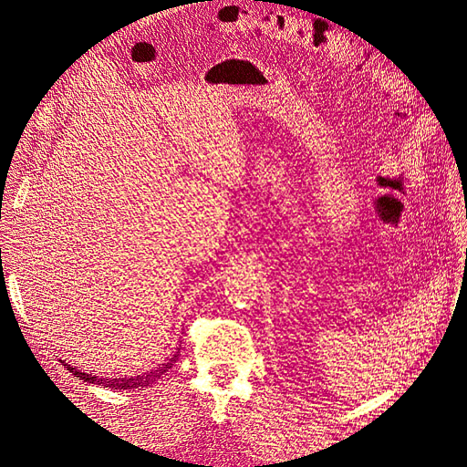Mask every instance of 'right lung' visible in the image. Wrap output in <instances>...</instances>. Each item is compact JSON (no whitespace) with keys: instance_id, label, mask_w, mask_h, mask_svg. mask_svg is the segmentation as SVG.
Listing matches in <instances>:
<instances>
[{"instance_id":"right-lung-1","label":"right lung","mask_w":467,"mask_h":467,"mask_svg":"<svg viewBox=\"0 0 467 467\" xmlns=\"http://www.w3.org/2000/svg\"><path fill=\"white\" fill-rule=\"evenodd\" d=\"M179 358V352H175V355L171 358H167L165 362L158 364L155 368L151 370H146L142 374H134V376H122V378H109V376H93V374H88V372H81L78 370L76 366H69L66 364V360H60L66 368L72 372L76 378L88 381V384H95V386H103V388H110V389H138V388H148L151 386L153 381H158L165 376V372H169V368H173V364L177 362Z\"/></svg>"}]
</instances>
